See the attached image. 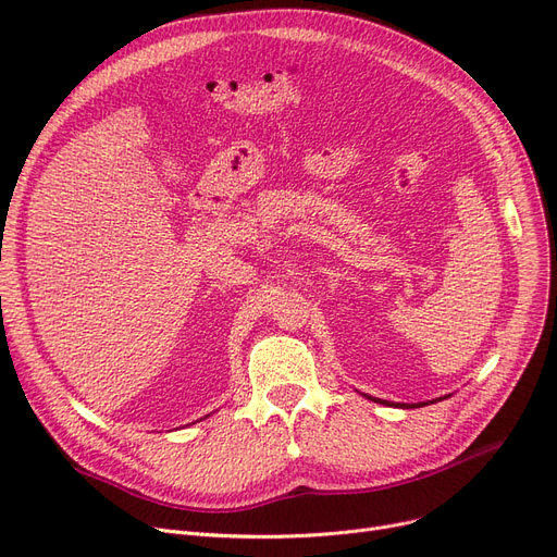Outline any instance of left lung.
<instances>
[{
    "mask_svg": "<svg viewBox=\"0 0 557 557\" xmlns=\"http://www.w3.org/2000/svg\"><path fill=\"white\" fill-rule=\"evenodd\" d=\"M363 397H368V399H372V401H376V404H388V406H399V408H420V406H426V404H433V401H441V399H445V397H437V399H431V401H420V404H395V401H386V399H376V397H370V395H363Z\"/></svg>",
    "mask_w": 557,
    "mask_h": 557,
    "instance_id": "8db88e82",
    "label": "left lung"
}]
</instances>
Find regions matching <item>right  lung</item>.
Listing matches in <instances>:
<instances>
[{"label":"right lung","instance_id":"add662e5","mask_svg":"<svg viewBox=\"0 0 557 557\" xmlns=\"http://www.w3.org/2000/svg\"><path fill=\"white\" fill-rule=\"evenodd\" d=\"M191 424H194V422H191Z\"/></svg>","mask_w":557,"mask_h":557}]
</instances>
